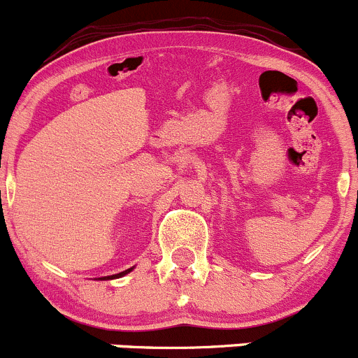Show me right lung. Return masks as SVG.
I'll list each match as a JSON object with an SVG mask.
<instances>
[{"mask_svg":"<svg viewBox=\"0 0 358 358\" xmlns=\"http://www.w3.org/2000/svg\"><path fill=\"white\" fill-rule=\"evenodd\" d=\"M132 268H134V267L127 268V271H122V272H119V274H113V275H105V278H99V279H101V281H108V279H119V278H124V275H125V274H129V272H131Z\"/></svg>","mask_w":358,"mask_h":358,"instance_id":"add662e5","label":"right lung"}]
</instances>
